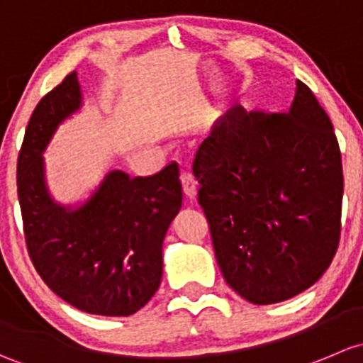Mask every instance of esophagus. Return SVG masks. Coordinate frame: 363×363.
<instances>
[{
    "label": "esophagus",
    "instance_id": "esophagus-1",
    "mask_svg": "<svg viewBox=\"0 0 363 363\" xmlns=\"http://www.w3.org/2000/svg\"><path fill=\"white\" fill-rule=\"evenodd\" d=\"M197 185H199V183H197L196 178H194V174H190V173L182 174V186H183V194H185L186 199L192 201L194 197H196Z\"/></svg>",
    "mask_w": 363,
    "mask_h": 363
}]
</instances>
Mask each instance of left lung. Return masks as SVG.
Listing matches in <instances>:
<instances>
[{
  "label": "left lung",
  "mask_w": 363,
  "mask_h": 363,
  "mask_svg": "<svg viewBox=\"0 0 363 363\" xmlns=\"http://www.w3.org/2000/svg\"><path fill=\"white\" fill-rule=\"evenodd\" d=\"M295 85L286 108H234L194 159L220 271L259 306L315 285L341 234L345 183L334 127L308 85Z\"/></svg>",
  "instance_id": "left-lung-1"
}]
</instances>
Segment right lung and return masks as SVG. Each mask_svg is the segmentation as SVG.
<instances>
[{"instance_id":"right-lung-1","label":"right lung","mask_w":363,"mask_h":363,"mask_svg":"<svg viewBox=\"0 0 363 363\" xmlns=\"http://www.w3.org/2000/svg\"><path fill=\"white\" fill-rule=\"evenodd\" d=\"M84 108L77 71L35 108L17 160V194L33 265L73 308L101 316L140 311L162 279V241L182 208L180 169L152 177L111 169L87 197L62 204L45 157L59 125Z\"/></svg>"}]
</instances>
